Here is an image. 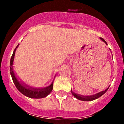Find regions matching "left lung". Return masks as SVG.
<instances>
[{
  "instance_id": "obj_1",
  "label": "left lung",
  "mask_w": 124,
  "mask_h": 124,
  "mask_svg": "<svg viewBox=\"0 0 124 124\" xmlns=\"http://www.w3.org/2000/svg\"><path fill=\"white\" fill-rule=\"evenodd\" d=\"M100 39L102 40L104 42H105V43L107 45V42H106V41H105L104 39H102V38H100ZM110 87V86H108V87H107V88L106 89L105 91H101V92H98V93H96V94L93 95H91V96H83V95H81L77 94V93H74V92H72V90H71V93H72V94L74 96V97H76L77 99L79 100L85 101H93V100H96V99H97V98H99V97H100L101 96H102L103 94H104V93L106 92V91L108 90V87Z\"/></svg>"
}]
</instances>
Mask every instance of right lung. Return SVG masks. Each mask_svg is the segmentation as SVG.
Masks as SVG:
<instances>
[{
	"label": "right lung",
	"mask_w": 124,
	"mask_h": 124,
	"mask_svg": "<svg viewBox=\"0 0 124 124\" xmlns=\"http://www.w3.org/2000/svg\"><path fill=\"white\" fill-rule=\"evenodd\" d=\"M19 44L17 45L16 48L14 50L13 54L11 56V61H10V73L12 77L14 83L16 85L17 89L24 95L31 98H42L47 97L50 93L52 91L53 88V81L50 86L42 88H35V87H31V86L24 84L22 81L18 80V78L16 77L13 70V62L14 59L15 53L16 49L18 48Z\"/></svg>",
	"instance_id": "1"
}]
</instances>
